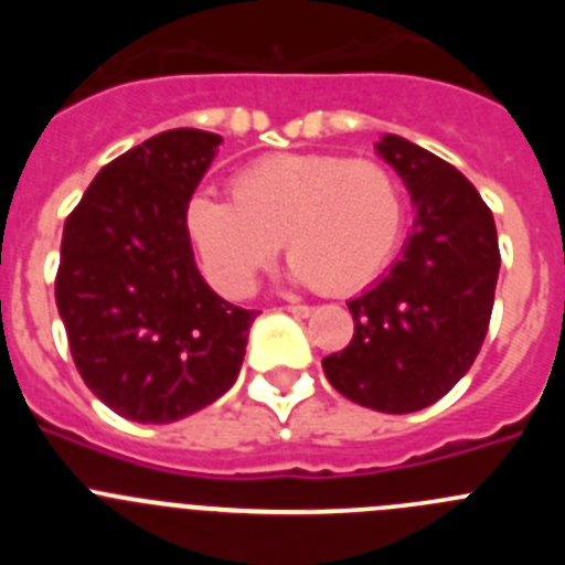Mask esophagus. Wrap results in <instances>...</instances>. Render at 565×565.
Masks as SVG:
<instances>
[{
  "instance_id": "34e87169",
  "label": "esophagus",
  "mask_w": 565,
  "mask_h": 565,
  "mask_svg": "<svg viewBox=\"0 0 565 565\" xmlns=\"http://www.w3.org/2000/svg\"><path fill=\"white\" fill-rule=\"evenodd\" d=\"M286 311L294 313V317H311L313 308H311V306H299V302H297V306H288Z\"/></svg>"
}]
</instances>
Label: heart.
<instances>
[{
	"instance_id": "obj_1",
	"label": "heart",
	"mask_w": 565,
	"mask_h": 565,
	"mask_svg": "<svg viewBox=\"0 0 565 565\" xmlns=\"http://www.w3.org/2000/svg\"><path fill=\"white\" fill-rule=\"evenodd\" d=\"M234 201L198 192L186 232L209 282L226 297L252 294L282 246L288 277L328 294L371 286L402 243L404 189L379 161L328 152L259 158L232 181Z\"/></svg>"
}]
</instances>
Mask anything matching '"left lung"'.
<instances>
[{
  "label": "left lung",
  "instance_id": "1",
  "mask_svg": "<svg viewBox=\"0 0 565 565\" xmlns=\"http://www.w3.org/2000/svg\"><path fill=\"white\" fill-rule=\"evenodd\" d=\"M416 206L402 257L348 302L353 339L322 359L344 398L379 413H416L472 367L495 302L501 252L492 212L472 183L398 135L376 143Z\"/></svg>",
  "mask_w": 565,
  "mask_h": 565
}]
</instances>
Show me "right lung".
<instances>
[{
  "label": "right lung",
  "instance_id": "add662e5",
  "mask_svg": "<svg viewBox=\"0 0 565 565\" xmlns=\"http://www.w3.org/2000/svg\"><path fill=\"white\" fill-rule=\"evenodd\" d=\"M221 135L169 129L96 174L64 223L56 306L84 384L129 422L169 424L237 382L246 311L194 266L186 203Z\"/></svg>",
  "mask_w": 565,
  "mask_h": 565
}]
</instances>
